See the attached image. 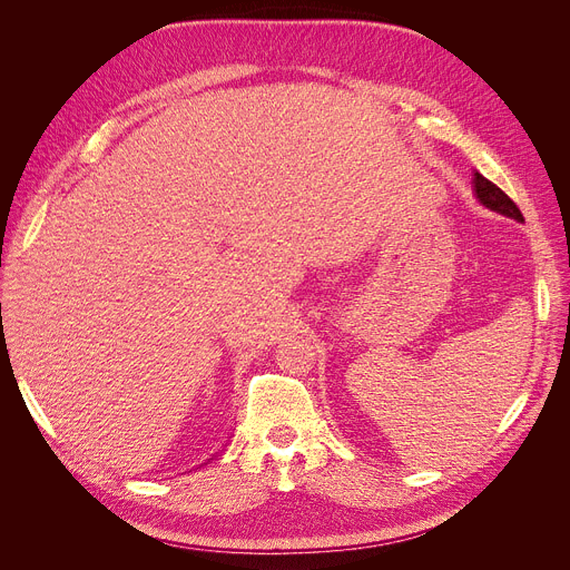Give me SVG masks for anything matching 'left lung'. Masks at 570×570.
I'll return each mask as SVG.
<instances>
[{"instance_id": "8db88e82", "label": "left lung", "mask_w": 570, "mask_h": 570, "mask_svg": "<svg viewBox=\"0 0 570 570\" xmlns=\"http://www.w3.org/2000/svg\"><path fill=\"white\" fill-rule=\"evenodd\" d=\"M475 195L482 204L488 206V209L523 223V214H521L519 206H515V202L504 193L502 187H497L494 183H490L488 178H482L480 174H475Z\"/></svg>"}]
</instances>
